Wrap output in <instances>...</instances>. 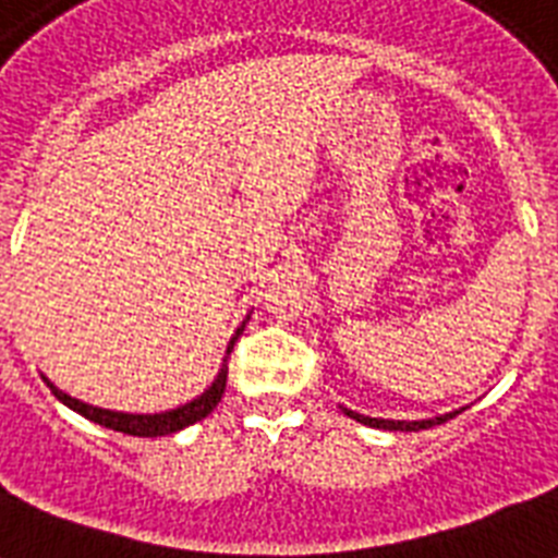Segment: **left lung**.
<instances>
[{"label":"left lung","instance_id":"obj_1","mask_svg":"<svg viewBox=\"0 0 558 558\" xmlns=\"http://www.w3.org/2000/svg\"><path fill=\"white\" fill-rule=\"evenodd\" d=\"M463 411V408H460ZM460 411H451V414H442V416H434V420H379V416H365V414H356V411H350V408H344V414L353 416L356 423H365L371 425V428H385V432H420V428H432V425H440L446 423V420H451V416H458Z\"/></svg>","mask_w":558,"mask_h":558}]
</instances>
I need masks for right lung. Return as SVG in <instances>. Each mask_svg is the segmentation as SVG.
Instances as JSON below:
<instances>
[{
	"mask_svg": "<svg viewBox=\"0 0 558 558\" xmlns=\"http://www.w3.org/2000/svg\"><path fill=\"white\" fill-rule=\"evenodd\" d=\"M240 332L243 327L231 336L228 341V350H226V359H222V367H219L217 379L210 381V388L205 393H199L196 399L185 402V405L173 408V411H161V414H124V411H109V408H98V405H89V402H81V399L69 397L65 390H60L54 381H48L46 376V385L51 388L63 405H69L72 411H77L81 416L92 420V423L104 425V428H112V432H121V434H133V437H165V434H177L187 425L199 423L205 416L217 408V402L222 399L226 393V379H228V356H231V350H234V341L240 339Z\"/></svg>",
	"mask_w": 558,
	"mask_h": 558,
	"instance_id": "obj_1",
	"label": "right lung"
}]
</instances>
